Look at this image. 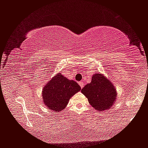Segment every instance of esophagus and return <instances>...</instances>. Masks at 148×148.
Segmentation results:
<instances>
[{"label": "esophagus", "instance_id": "1", "mask_svg": "<svg viewBox=\"0 0 148 148\" xmlns=\"http://www.w3.org/2000/svg\"><path fill=\"white\" fill-rule=\"evenodd\" d=\"M78 84H79V85L80 86V87H81L82 88H84V82L83 80L79 82Z\"/></svg>", "mask_w": 148, "mask_h": 148}]
</instances>
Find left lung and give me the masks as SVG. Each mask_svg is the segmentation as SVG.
<instances>
[{
	"mask_svg": "<svg viewBox=\"0 0 148 148\" xmlns=\"http://www.w3.org/2000/svg\"><path fill=\"white\" fill-rule=\"evenodd\" d=\"M81 92L87 97L90 104L98 111L111 108L117 96L112 84L101 74L93 75L91 83L86 85Z\"/></svg>",
	"mask_w": 148,
	"mask_h": 148,
	"instance_id": "left-lung-1",
	"label": "left lung"
}]
</instances>
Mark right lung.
Instances as JSON below:
<instances>
[{
	"instance_id": "1",
	"label": "right lung",
	"mask_w": 148,
	"mask_h": 148,
	"mask_svg": "<svg viewBox=\"0 0 148 148\" xmlns=\"http://www.w3.org/2000/svg\"><path fill=\"white\" fill-rule=\"evenodd\" d=\"M80 90L76 82L69 80L58 73L44 87L42 96L48 108L60 112L66 106L70 98Z\"/></svg>"
}]
</instances>
